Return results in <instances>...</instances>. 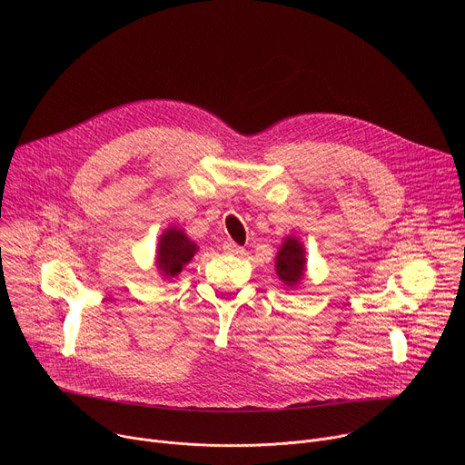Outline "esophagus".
Listing matches in <instances>:
<instances>
[{
    "label": "esophagus",
    "instance_id": "1",
    "mask_svg": "<svg viewBox=\"0 0 465 465\" xmlns=\"http://www.w3.org/2000/svg\"><path fill=\"white\" fill-rule=\"evenodd\" d=\"M223 248H224V252L233 253V255L244 253V248H242V246H239V244H237V242H233V241H226V242L223 244Z\"/></svg>",
    "mask_w": 465,
    "mask_h": 465
}]
</instances>
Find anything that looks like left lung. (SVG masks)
<instances>
[{"label":"left lung","mask_w":465,"mask_h":465,"mask_svg":"<svg viewBox=\"0 0 465 465\" xmlns=\"http://www.w3.org/2000/svg\"><path fill=\"white\" fill-rule=\"evenodd\" d=\"M305 272V250L296 237H287L276 255V274L287 287H296Z\"/></svg>","instance_id":"left-lung-1"}]
</instances>
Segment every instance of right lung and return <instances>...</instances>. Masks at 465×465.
<instances>
[{
	"label": "right lung",
	"mask_w": 465,
	"mask_h": 465,
	"mask_svg": "<svg viewBox=\"0 0 465 465\" xmlns=\"http://www.w3.org/2000/svg\"><path fill=\"white\" fill-rule=\"evenodd\" d=\"M198 246L185 235L183 230L169 228L160 235L156 250V267L165 280H171L182 272L185 264L193 259Z\"/></svg>",
	"instance_id": "obj_1"
}]
</instances>
